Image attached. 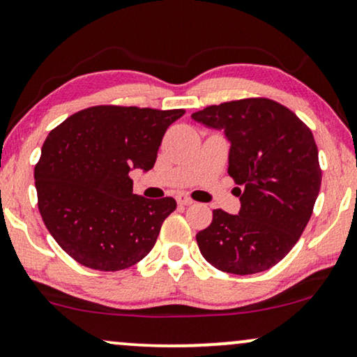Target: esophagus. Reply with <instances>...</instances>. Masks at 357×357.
Segmentation results:
<instances>
[{
  "instance_id": "esophagus-1",
  "label": "esophagus",
  "mask_w": 357,
  "mask_h": 357,
  "mask_svg": "<svg viewBox=\"0 0 357 357\" xmlns=\"http://www.w3.org/2000/svg\"><path fill=\"white\" fill-rule=\"evenodd\" d=\"M177 203L180 206H188L192 205L193 200L188 195H185V193H180V195H177Z\"/></svg>"
}]
</instances>
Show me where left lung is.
Returning a JSON list of instances; mask_svg holds the SVG:
<instances>
[{
	"instance_id": "obj_1",
	"label": "left lung",
	"mask_w": 357,
	"mask_h": 357,
	"mask_svg": "<svg viewBox=\"0 0 357 357\" xmlns=\"http://www.w3.org/2000/svg\"><path fill=\"white\" fill-rule=\"evenodd\" d=\"M192 118L223 129L231 141L229 177L239 215L213 210L197 234L202 256L236 275L264 272L297 244L321 187L318 147L310 128L269 98H243L206 106Z\"/></svg>"
}]
</instances>
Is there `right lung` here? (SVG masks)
I'll use <instances>...</instances> for the list:
<instances>
[{
  "mask_svg": "<svg viewBox=\"0 0 357 357\" xmlns=\"http://www.w3.org/2000/svg\"><path fill=\"white\" fill-rule=\"evenodd\" d=\"M185 109L98 105L49 132L34 169L37 206L60 248L82 266L116 272L144 259L172 197L132 193V167H154L167 128Z\"/></svg>",
  "mask_w": 357,
  "mask_h": 357,
  "instance_id": "1",
  "label": "right lung"
}]
</instances>
